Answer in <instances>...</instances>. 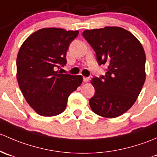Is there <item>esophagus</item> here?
<instances>
[{"instance_id": "obj_1", "label": "esophagus", "mask_w": 157, "mask_h": 157, "mask_svg": "<svg viewBox=\"0 0 157 157\" xmlns=\"http://www.w3.org/2000/svg\"><path fill=\"white\" fill-rule=\"evenodd\" d=\"M89 80H90L89 77H83V81H84V82H89Z\"/></svg>"}]
</instances>
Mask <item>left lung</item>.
<instances>
[{"label": "left lung", "mask_w": 157, "mask_h": 157, "mask_svg": "<svg viewBox=\"0 0 157 157\" xmlns=\"http://www.w3.org/2000/svg\"><path fill=\"white\" fill-rule=\"evenodd\" d=\"M82 35L96 53L98 65L107 66L104 75L91 80L95 94L89 100L90 108L103 117L121 116L135 103L144 84V50L120 27L85 30Z\"/></svg>", "instance_id": "1"}]
</instances>
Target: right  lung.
Segmentation results:
<instances>
[{
  "label": "right lung",
  "instance_id": "add662e5",
  "mask_svg": "<svg viewBox=\"0 0 157 157\" xmlns=\"http://www.w3.org/2000/svg\"><path fill=\"white\" fill-rule=\"evenodd\" d=\"M78 31L45 28L28 37L17 59V78L19 88L35 112L42 116L60 114L68 98L82 84V75L58 72L67 64L69 44Z\"/></svg>",
  "mask_w": 157,
  "mask_h": 157
}]
</instances>
